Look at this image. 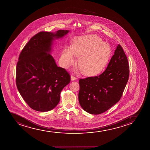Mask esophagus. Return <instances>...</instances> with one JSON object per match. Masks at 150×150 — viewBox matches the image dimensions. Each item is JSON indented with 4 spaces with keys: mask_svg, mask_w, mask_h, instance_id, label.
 Listing matches in <instances>:
<instances>
[{
    "mask_svg": "<svg viewBox=\"0 0 150 150\" xmlns=\"http://www.w3.org/2000/svg\"><path fill=\"white\" fill-rule=\"evenodd\" d=\"M77 79V78H76V76H74L73 75L71 76V81H75L76 79Z\"/></svg>",
    "mask_w": 150,
    "mask_h": 150,
    "instance_id": "1",
    "label": "esophagus"
}]
</instances>
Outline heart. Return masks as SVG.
I'll return each instance as SVG.
<instances>
[{"label":"heart","instance_id":"1","mask_svg":"<svg viewBox=\"0 0 150 150\" xmlns=\"http://www.w3.org/2000/svg\"><path fill=\"white\" fill-rule=\"evenodd\" d=\"M73 53L79 57L78 66L81 73L85 76H93L105 69L110 59L112 48L97 35H88L78 38L73 41L71 48L67 47L63 50L64 67L68 68L74 63Z\"/></svg>","mask_w":150,"mask_h":150}]
</instances>
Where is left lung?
I'll list each match as a JSON object with an SVG mask.
<instances>
[{
	"instance_id": "obj_1",
	"label": "left lung",
	"mask_w": 150,
	"mask_h": 150,
	"mask_svg": "<svg viewBox=\"0 0 150 150\" xmlns=\"http://www.w3.org/2000/svg\"><path fill=\"white\" fill-rule=\"evenodd\" d=\"M126 54L118 45L107 68L102 74L79 80V100L86 112L98 115L119 102L129 78Z\"/></svg>"
}]
</instances>
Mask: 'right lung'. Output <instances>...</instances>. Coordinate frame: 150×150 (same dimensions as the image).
I'll list each match as a JSON object with an SVG mask.
<instances>
[{"label": "right lung", "instance_id": "obj_1", "mask_svg": "<svg viewBox=\"0 0 150 150\" xmlns=\"http://www.w3.org/2000/svg\"><path fill=\"white\" fill-rule=\"evenodd\" d=\"M69 30L55 33L41 31L32 37L21 50L16 69V83L19 93L31 109L47 112L59 103L61 91L71 81L65 69L57 67L48 52L54 38Z\"/></svg>", "mask_w": 150, "mask_h": 150}]
</instances>
